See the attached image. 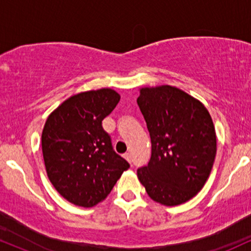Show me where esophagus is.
<instances>
[{
  "mask_svg": "<svg viewBox=\"0 0 251 251\" xmlns=\"http://www.w3.org/2000/svg\"><path fill=\"white\" fill-rule=\"evenodd\" d=\"M124 158H125L127 162H131V153H129V152H126V153L124 154Z\"/></svg>",
  "mask_w": 251,
  "mask_h": 251,
  "instance_id": "obj_1",
  "label": "esophagus"
}]
</instances>
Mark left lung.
I'll return each instance as SVG.
<instances>
[{"mask_svg": "<svg viewBox=\"0 0 251 251\" xmlns=\"http://www.w3.org/2000/svg\"><path fill=\"white\" fill-rule=\"evenodd\" d=\"M137 102L152 144L148 166L137 171L151 200L166 206L185 203L208 180L217 140L205 106L170 85L143 87Z\"/></svg>", "mask_w": 251, "mask_h": 251, "instance_id": "1", "label": "left lung"}]
</instances>
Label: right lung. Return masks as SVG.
Returning a JSON list of instances; mask_svg holds the SVG:
<instances>
[{"instance_id": "1", "label": "right lung", "mask_w": 251, "mask_h": 251, "mask_svg": "<svg viewBox=\"0 0 251 251\" xmlns=\"http://www.w3.org/2000/svg\"><path fill=\"white\" fill-rule=\"evenodd\" d=\"M119 100L111 88L81 92L46 120L41 135L46 171L56 191L74 205L92 208L102 201L129 168L101 125Z\"/></svg>"}]
</instances>
